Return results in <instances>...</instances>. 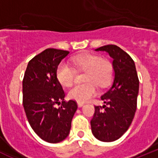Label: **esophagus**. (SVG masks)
<instances>
[{
  "label": "esophagus",
  "instance_id": "1",
  "mask_svg": "<svg viewBox=\"0 0 158 158\" xmlns=\"http://www.w3.org/2000/svg\"><path fill=\"white\" fill-rule=\"evenodd\" d=\"M77 105L79 107H81L85 105V104H84V103H81V102H77Z\"/></svg>",
  "mask_w": 158,
  "mask_h": 158
}]
</instances>
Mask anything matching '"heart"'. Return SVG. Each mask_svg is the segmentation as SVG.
<instances>
[{
	"label": "heart",
	"mask_w": 158,
	"mask_h": 158,
	"mask_svg": "<svg viewBox=\"0 0 158 158\" xmlns=\"http://www.w3.org/2000/svg\"><path fill=\"white\" fill-rule=\"evenodd\" d=\"M72 64L78 71L85 72L82 85H75L69 91V96L77 102H86L96 94V85L100 88L111 81L113 67L108 60L93 54H82L73 58ZM75 70L67 62H61L57 67L56 76L62 85L69 87L75 78Z\"/></svg>",
	"instance_id": "obj_1"
}]
</instances>
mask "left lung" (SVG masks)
<instances>
[{"mask_svg": "<svg viewBox=\"0 0 158 158\" xmlns=\"http://www.w3.org/2000/svg\"><path fill=\"white\" fill-rule=\"evenodd\" d=\"M95 51L109 54L114 73L111 85L100 97L104 104L95 106L92 133L102 142H113L127 131L135 117L139 81L135 62L122 49L107 45Z\"/></svg>", "mask_w": 158, "mask_h": 158, "instance_id": "left-lung-1", "label": "left lung"}]
</instances>
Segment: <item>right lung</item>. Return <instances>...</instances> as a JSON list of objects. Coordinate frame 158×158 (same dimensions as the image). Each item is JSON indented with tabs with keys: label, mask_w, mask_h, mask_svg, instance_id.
I'll return each mask as SVG.
<instances>
[{
	"label": "right lung",
	"mask_w": 158,
	"mask_h": 158,
	"mask_svg": "<svg viewBox=\"0 0 158 158\" xmlns=\"http://www.w3.org/2000/svg\"><path fill=\"white\" fill-rule=\"evenodd\" d=\"M69 51L48 48L28 62L23 80V105L29 124L38 136L50 143L69 135L77 109L74 100H64L65 93L56 76L57 67ZM55 104H61L59 108Z\"/></svg>",
	"instance_id": "right-lung-1"
}]
</instances>
